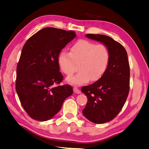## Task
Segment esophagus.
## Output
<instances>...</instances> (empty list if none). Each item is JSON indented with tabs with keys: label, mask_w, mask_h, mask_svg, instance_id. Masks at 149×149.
<instances>
[{
	"label": "esophagus",
	"mask_w": 149,
	"mask_h": 149,
	"mask_svg": "<svg viewBox=\"0 0 149 149\" xmlns=\"http://www.w3.org/2000/svg\"><path fill=\"white\" fill-rule=\"evenodd\" d=\"M74 91L75 93H76L77 94H79L81 93V91L78 89V88H77L76 87H74Z\"/></svg>",
	"instance_id": "obj_1"
}]
</instances>
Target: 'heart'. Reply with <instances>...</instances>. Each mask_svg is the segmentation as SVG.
<instances>
[{"label": "heart", "mask_w": 149, "mask_h": 149, "mask_svg": "<svg viewBox=\"0 0 149 149\" xmlns=\"http://www.w3.org/2000/svg\"><path fill=\"white\" fill-rule=\"evenodd\" d=\"M109 59V50L105 45L86 40L77 41L72 46L70 52L63 50L58 57L60 68L68 76L77 70L79 65V72L66 79L68 83L78 86L87 83L90 79H99L106 71Z\"/></svg>", "instance_id": "heart-1"}]
</instances>
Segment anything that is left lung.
Returning <instances> with one entry per match:
<instances>
[{
  "label": "left lung",
  "instance_id": "left-lung-1",
  "mask_svg": "<svg viewBox=\"0 0 149 149\" xmlns=\"http://www.w3.org/2000/svg\"><path fill=\"white\" fill-rule=\"evenodd\" d=\"M86 36L103 43L109 52L108 65L102 77L81 88L88 97L84 116L93 123H103L118 115L127 98L130 78L127 54L121 44L109 36L93 34Z\"/></svg>",
  "mask_w": 149,
  "mask_h": 149
}]
</instances>
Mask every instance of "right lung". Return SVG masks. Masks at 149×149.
Wrapping results in <instances>:
<instances>
[{
    "mask_svg": "<svg viewBox=\"0 0 149 149\" xmlns=\"http://www.w3.org/2000/svg\"><path fill=\"white\" fill-rule=\"evenodd\" d=\"M75 37L74 31L46 27L24 44L17 67L16 91L22 107L32 118L39 121L52 118L72 95L71 86L58 85L63 78L58 57Z\"/></svg>",
    "mask_w": 149,
    "mask_h": 149,
    "instance_id": "1",
    "label": "right lung"
}]
</instances>
